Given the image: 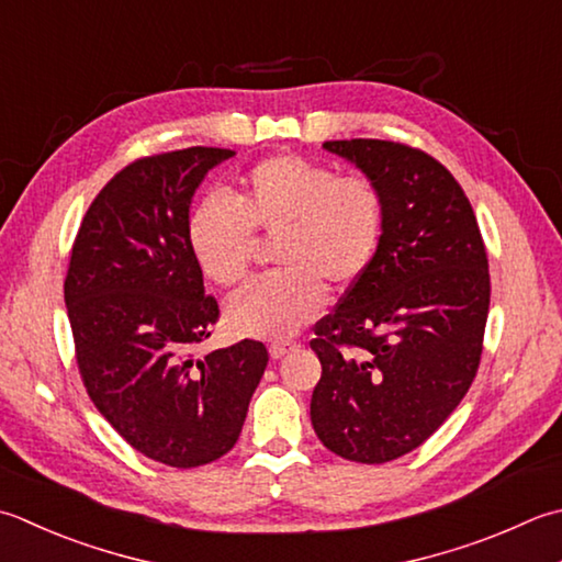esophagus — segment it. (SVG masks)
I'll use <instances>...</instances> for the list:
<instances>
[{
	"mask_svg": "<svg viewBox=\"0 0 562 562\" xmlns=\"http://www.w3.org/2000/svg\"><path fill=\"white\" fill-rule=\"evenodd\" d=\"M296 344H292V340H274V344H270V358L272 360H280L290 353V350H294Z\"/></svg>",
	"mask_w": 562,
	"mask_h": 562,
	"instance_id": "obj_1",
	"label": "esophagus"
}]
</instances>
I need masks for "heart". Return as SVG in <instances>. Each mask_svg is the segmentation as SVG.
<instances>
[{
    "label": "heart",
    "instance_id": "heart-1",
    "mask_svg": "<svg viewBox=\"0 0 562 562\" xmlns=\"http://www.w3.org/2000/svg\"><path fill=\"white\" fill-rule=\"evenodd\" d=\"M382 231L384 196L375 180L284 153L252 165L234 196H202L187 238L218 288L248 278L256 234L278 238L272 258L282 272L248 284L226 304V324L236 336L278 340L322 312L324 290L344 294L366 278Z\"/></svg>",
    "mask_w": 562,
    "mask_h": 562
}]
</instances>
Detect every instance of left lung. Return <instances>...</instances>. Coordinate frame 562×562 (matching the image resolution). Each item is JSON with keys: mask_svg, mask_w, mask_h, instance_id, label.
<instances>
[{"mask_svg": "<svg viewBox=\"0 0 562 562\" xmlns=\"http://www.w3.org/2000/svg\"><path fill=\"white\" fill-rule=\"evenodd\" d=\"M324 148L378 182L384 231L366 278L314 328L312 426L340 458L390 463L419 448L475 380L487 252L463 187L436 158L375 138Z\"/></svg>", "mask_w": 562, "mask_h": 562, "instance_id": "left-lung-1", "label": "left lung"}]
</instances>
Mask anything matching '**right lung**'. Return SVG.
Here are the masks:
<instances>
[{
    "label": "right lung",
    "mask_w": 562,
    "mask_h": 562,
    "mask_svg": "<svg viewBox=\"0 0 562 562\" xmlns=\"http://www.w3.org/2000/svg\"><path fill=\"white\" fill-rule=\"evenodd\" d=\"M228 148L126 165L94 196L72 244L65 306L87 394L138 453L170 468L226 456L268 366L260 340L204 358L218 304L187 238L190 204Z\"/></svg>",
    "instance_id": "add662e5"
}]
</instances>
